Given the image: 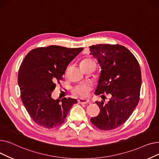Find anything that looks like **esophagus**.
I'll return each instance as SVG.
<instances>
[{"mask_svg": "<svg viewBox=\"0 0 159 159\" xmlns=\"http://www.w3.org/2000/svg\"><path fill=\"white\" fill-rule=\"evenodd\" d=\"M89 100L87 99V98H79L78 100V102L79 104H87L89 102Z\"/></svg>", "mask_w": 159, "mask_h": 159, "instance_id": "1", "label": "esophagus"}]
</instances>
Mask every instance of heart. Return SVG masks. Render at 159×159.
Returning a JSON list of instances; mask_svg holds the SVG:
<instances>
[{
    "mask_svg": "<svg viewBox=\"0 0 159 159\" xmlns=\"http://www.w3.org/2000/svg\"><path fill=\"white\" fill-rule=\"evenodd\" d=\"M91 64H95V62L93 60L89 59V58H86V59L83 60L81 62L80 67L85 66ZM90 91H91V87L88 84H84L77 86L75 88H73V89L72 90V92L73 95L76 96L80 97H86L89 95Z\"/></svg>",
    "mask_w": 159,
    "mask_h": 159,
    "instance_id": "b5f03b06",
    "label": "heart"
}]
</instances>
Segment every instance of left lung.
Returning <instances> with one entry per match:
<instances>
[{
    "label": "left lung",
    "instance_id": "left-lung-1",
    "mask_svg": "<svg viewBox=\"0 0 159 159\" xmlns=\"http://www.w3.org/2000/svg\"><path fill=\"white\" fill-rule=\"evenodd\" d=\"M89 48L101 68L95 94L106 93L110 97L107 103L96 102L101 110L90 120L100 129L111 130L126 122L139 103L140 66L135 56L123 46L100 44Z\"/></svg>",
    "mask_w": 159,
    "mask_h": 159
}]
</instances>
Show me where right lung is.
I'll list each match as a JSON object with an SVG mask.
<instances>
[{
    "label": "right lung",
    "mask_w": 159,
    "mask_h": 159,
    "mask_svg": "<svg viewBox=\"0 0 159 159\" xmlns=\"http://www.w3.org/2000/svg\"><path fill=\"white\" fill-rule=\"evenodd\" d=\"M49 46L32 49L24 57L18 74L20 97L31 119L39 126L51 129L60 126L76 99L55 100L52 92L62 79L67 66L83 50Z\"/></svg>",
    "instance_id": "obj_1"
}]
</instances>
